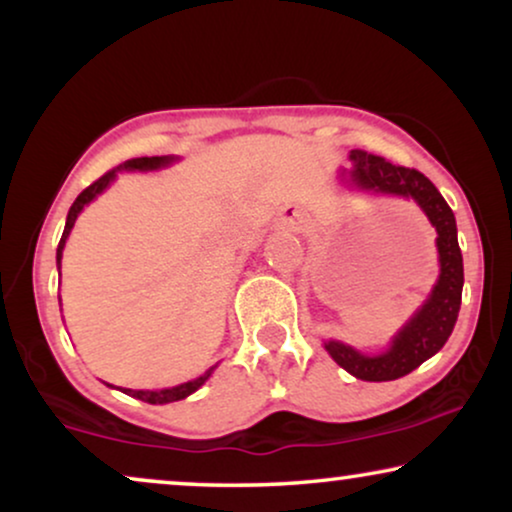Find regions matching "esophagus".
<instances>
[{
    "label": "esophagus",
    "instance_id": "esophagus-1",
    "mask_svg": "<svg viewBox=\"0 0 512 512\" xmlns=\"http://www.w3.org/2000/svg\"><path fill=\"white\" fill-rule=\"evenodd\" d=\"M282 226L289 228V230H298L303 226V214L298 212V209H286L282 214Z\"/></svg>",
    "mask_w": 512,
    "mask_h": 512
}]
</instances>
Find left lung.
Here are the masks:
<instances>
[{
	"label": "left lung",
	"mask_w": 512,
	"mask_h": 512,
	"mask_svg": "<svg viewBox=\"0 0 512 512\" xmlns=\"http://www.w3.org/2000/svg\"><path fill=\"white\" fill-rule=\"evenodd\" d=\"M349 167H340L338 179L349 191L389 195L412 200L436 230L438 279L415 314L391 335L389 345L377 354H363L340 340H324L331 359L356 380L389 382L412 373L438 354L457 324L464 289V258L457 240V221L438 188L422 172L391 165L366 151H349Z\"/></svg>",
	"instance_id": "1"
}]
</instances>
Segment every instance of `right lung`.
<instances>
[{"instance_id":"1","label":"right lung","mask_w":512,"mask_h":512,"mask_svg":"<svg viewBox=\"0 0 512 512\" xmlns=\"http://www.w3.org/2000/svg\"><path fill=\"white\" fill-rule=\"evenodd\" d=\"M179 156H151V158H130L125 160L123 165L114 167V170H109L104 177H100L95 181V184H90L86 191H83L79 198L74 200V205L69 207V214H67V223H65V233L60 237V244H58V254H55V263H58V275H60V268H62V251H65V244H67V237L72 233L76 219H79V214L86 209L90 202L95 198H100V195L107 191V188L114 184L118 172H158V170H165V167H170L172 163H177ZM60 300V296H58ZM219 368V363H214L212 368H207L205 373L195 377V380H188V382H181L177 387H165V389H123V387H114V384H107L111 389H118L123 391V394H128L132 398H139V401L144 403H151V405H165V403H174V401H181V398H188L191 394H195L202 384H205L209 377H212L214 370Z\"/></svg>"}]
</instances>
